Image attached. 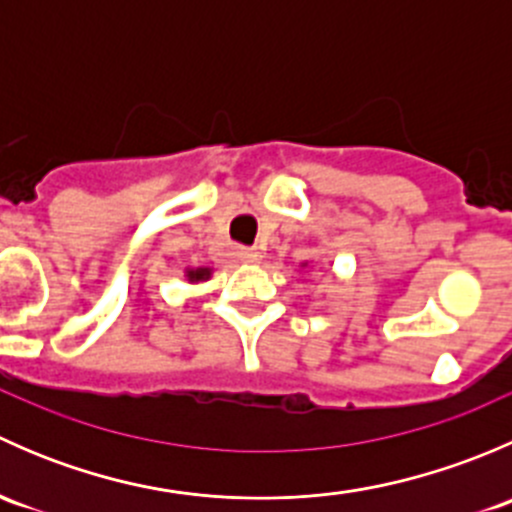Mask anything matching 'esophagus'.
<instances>
[{
	"instance_id": "obj_1",
	"label": "esophagus",
	"mask_w": 512,
	"mask_h": 512,
	"mask_svg": "<svg viewBox=\"0 0 512 512\" xmlns=\"http://www.w3.org/2000/svg\"><path fill=\"white\" fill-rule=\"evenodd\" d=\"M237 257H240L242 262H247V265H255V262L262 260V252L257 250V247H242V250L237 252Z\"/></svg>"
}]
</instances>
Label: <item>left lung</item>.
I'll use <instances>...</instances> for the list:
<instances>
[{"label": "left lung", "instance_id": "8db88e82", "mask_svg": "<svg viewBox=\"0 0 512 512\" xmlns=\"http://www.w3.org/2000/svg\"><path fill=\"white\" fill-rule=\"evenodd\" d=\"M302 265H307V262H302Z\"/></svg>", "mask_w": 512, "mask_h": 512}]
</instances>
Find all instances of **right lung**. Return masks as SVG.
<instances>
[{
  "instance_id": "1",
  "label": "right lung",
  "mask_w": 512,
  "mask_h": 512,
  "mask_svg": "<svg viewBox=\"0 0 512 512\" xmlns=\"http://www.w3.org/2000/svg\"><path fill=\"white\" fill-rule=\"evenodd\" d=\"M213 277V270L210 267H185V280L190 285H200V282H208Z\"/></svg>"
}]
</instances>
